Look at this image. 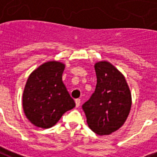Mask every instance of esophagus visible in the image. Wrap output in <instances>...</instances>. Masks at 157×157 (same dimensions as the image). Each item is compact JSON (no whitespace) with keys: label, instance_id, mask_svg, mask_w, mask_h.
I'll return each mask as SVG.
<instances>
[{"label":"esophagus","instance_id":"34e87169","mask_svg":"<svg viewBox=\"0 0 157 157\" xmlns=\"http://www.w3.org/2000/svg\"><path fill=\"white\" fill-rule=\"evenodd\" d=\"M80 103H81V100H80V99H75V104H76V107H78V106H79Z\"/></svg>","mask_w":157,"mask_h":157}]
</instances>
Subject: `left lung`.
I'll list each match as a JSON object with an SVG mask.
<instances>
[{"label": "left lung", "instance_id": "8db88e82", "mask_svg": "<svg viewBox=\"0 0 157 157\" xmlns=\"http://www.w3.org/2000/svg\"><path fill=\"white\" fill-rule=\"evenodd\" d=\"M97 84L90 99L82 105L91 130L99 136L121 128L130 113L131 94L125 78L108 62L94 65Z\"/></svg>", "mask_w": 157, "mask_h": 157}]
</instances>
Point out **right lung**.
I'll return each mask as SVG.
<instances>
[{
    "mask_svg": "<svg viewBox=\"0 0 157 157\" xmlns=\"http://www.w3.org/2000/svg\"><path fill=\"white\" fill-rule=\"evenodd\" d=\"M64 64L48 62L30 74L25 86L22 105L25 115L34 125L48 129L75 106L62 75Z\"/></svg>",
    "mask_w": 157,
    "mask_h": 157,
    "instance_id": "obj_1",
    "label": "right lung"
}]
</instances>
